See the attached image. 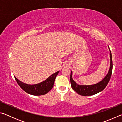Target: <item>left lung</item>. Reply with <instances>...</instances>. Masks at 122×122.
<instances>
[{"mask_svg": "<svg viewBox=\"0 0 122 122\" xmlns=\"http://www.w3.org/2000/svg\"><path fill=\"white\" fill-rule=\"evenodd\" d=\"M109 47V46H108ZM110 50V49H109ZM110 68H109V71L105 77L103 78L102 81L98 83L92 84V85H79L76 83L74 81L73 78H72V74L73 72L71 71V76H70V80H71V88L73 89L78 94L82 96H91L93 95L104 89L106 87L107 84L110 81L111 74L112 71V56H111V53L110 50Z\"/></svg>", "mask_w": 122, "mask_h": 122, "instance_id": "obj_1", "label": "left lung"}]
</instances>
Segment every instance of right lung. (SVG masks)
Here are the masks:
<instances>
[{"mask_svg": "<svg viewBox=\"0 0 122 122\" xmlns=\"http://www.w3.org/2000/svg\"><path fill=\"white\" fill-rule=\"evenodd\" d=\"M59 73V71L53 74L46 80L41 83L36 84H28L24 83L14 77L18 84L22 90L27 93L35 96L43 95L48 92L53 88L55 78Z\"/></svg>", "mask_w": 122, "mask_h": 122, "instance_id": "add662e5", "label": "right lung"}]
</instances>
